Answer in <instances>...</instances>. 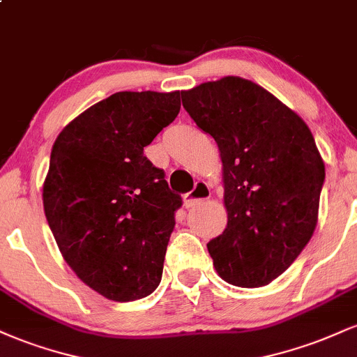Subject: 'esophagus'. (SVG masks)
<instances>
[{
  "mask_svg": "<svg viewBox=\"0 0 357 357\" xmlns=\"http://www.w3.org/2000/svg\"><path fill=\"white\" fill-rule=\"evenodd\" d=\"M210 196H211L210 186H208L206 183L198 181L195 184V188H192V191L184 195V206L186 208L196 206V204L204 202V199H210Z\"/></svg>",
  "mask_w": 357,
  "mask_h": 357,
  "instance_id": "esophagus-1",
  "label": "esophagus"
}]
</instances>
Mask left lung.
<instances>
[{
	"mask_svg": "<svg viewBox=\"0 0 357 357\" xmlns=\"http://www.w3.org/2000/svg\"><path fill=\"white\" fill-rule=\"evenodd\" d=\"M183 107L218 144L228 225L208 243L228 284L261 287L285 272L317 225L326 167L307 124L240 77L181 92Z\"/></svg>",
	"mask_w": 357,
	"mask_h": 357,
	"instance_id": "obj_1",
	"label": "left lung"
}]
</instances>
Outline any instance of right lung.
I'll use <instances>...</instances> for the list:
<instances>
[{"instance_id":"obj_1","label":"right lung","mask_w":357,"mask_h":357,"mask_svg":"<svg viewBox=\"0 0 357 357\" xmlns=\"http://www.w3.org/2000/svg\"><path fill=\"white\" fill-rule=\"evenodd\" d=\"M179 109V92H117L73 119L53 144L45 216L77 277L110 301H137L161 282L183 199L144 147Z\"/></svg>"}]
</instances>
